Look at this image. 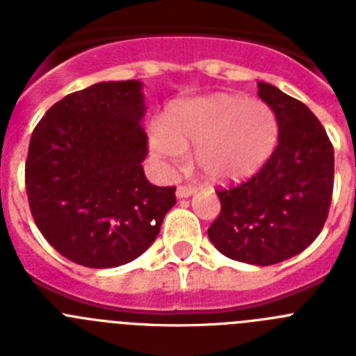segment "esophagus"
Segmentation results:
<instances>
[{
	"mask_svg": "<svg viewBox=\"0 0 356 356\" xmlns=\"http://www.w3.org/2000/svg\"><path fill=\"white\" fill-rule=\"evenodd\" d=\"M194 193H196V187H191V185H180V187L176 188V197L184 200V197L193 196Z\"/></svg>",
	"mask_w": 356,
	"mask_h": 356,
	"instance_id": "1",
	"label": "esophagus"
}]
</instances>
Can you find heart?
<instances>
[{
  "label": "heart",
  "instance_id": "heart-1",
  "mask_svg": "<svg viewBox=\"0 0 356 356\" xmlns=\"http://www.w3.org/2000/svg\"><path fill=\"white\" fill-rule=\"evenodd\" d=\"M278 121L271 106L235 94L187 99L151 130V149L176 163L194 146L193 159L213 184H237L262 169L275 151Z\"/></svg>",
  "mask_w": 356,
  "mask_h": 356
}]
</instances>
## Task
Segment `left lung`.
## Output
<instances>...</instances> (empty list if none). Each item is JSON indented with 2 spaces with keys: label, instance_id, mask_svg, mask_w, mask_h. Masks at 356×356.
<instances>
[{
  "label": "left lung",
  "instance_id": "1",
  "mask_svg": "<svg viewBox=\"0 0 356 356\" xmlns=\"http://www.w3.org/2000/svg\"><path fill=\"white\" fill-rule=\"evenodd\" d=\"M278 121V146L253 178L217 191L221 212L209 238L225 257L273 266L316 241L333 193V146L305 103L259 81Z\"/></svg>",
  "mask_w": 356,
  "mask_h": 356
}]
</instances>
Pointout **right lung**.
Instances as JSON below:
<instances>
[{"mask_svg": "<svg viewBox=\"0 0 356 356\" xmlns=\"http://www.w3.org/2000/svg\"><path fill=\"white\" fill-rule=\"evenodd\" d=\"M143 83L99 81L67 94L35 127L28 147V203L40 234L71 262L128 264L153 244L176 187L144 175Z\"/></svg>", "mask_w": 356, "mask_h": 356, "instance_id": "add662e5", "label": "right lung"}]
</instances>
